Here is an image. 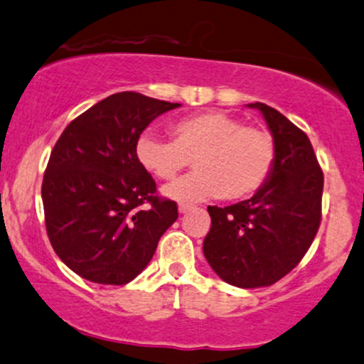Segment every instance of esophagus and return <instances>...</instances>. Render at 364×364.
<instances>
[{
	"mask_svg": "<svg viewBox=\"0 0 364 364\" xmlns=\"http://www.w3.org/2000/svg\"><path fill=\"white\" fill-rule=\"evenodd\" d=\"M193 208H194V206L189 205V203H181V205H178V212H181V213H187L189 210H193Z\"/></svg>",
	"mask_w": 364,
	"mask_h": 364,
	"instance_id": "esophagus-1",
	"label": "esophagus"
}]
</instances>
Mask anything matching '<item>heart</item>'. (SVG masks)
Listing matches in <instances>:
<instances>
[{
	"label": "heart",
	"mask_w": 364,
	"mask_h": 364,
	"mask_svg": "<svg viewBox=\"0 0 364 364\" xmlns=\"http://www.w3.org/2000/svg\"><path fill=\"white\" fill-rule=\"evenodd\" d=\"M173 140L144 132L136 139L139 165L159 181H173L191 165L196 170L165 189L177 201L220 196L250 198L265 186L276 163V142L267 130L246 124L236 116L208 111L175 121Z\"/></svg>",
	"instance_id": "1"
}]
</instances>
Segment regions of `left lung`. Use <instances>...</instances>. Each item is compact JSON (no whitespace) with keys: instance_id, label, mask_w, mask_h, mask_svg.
<instances>
[{"instance_id":"left-lung-1","label":"left lung","mask_w":364,"mask_h":364,"mask_svg":"<svg viewBox=\"0 0 364 364\" xmlns=\"http://www.w3.org/2000/svg\"><path fill=\"white\" fill-rule=\"evenodd\" d=\"M276 142L271 177L255 196L208 206L212 228L203 252L225 283L271 287L304 259L321 224L323 170L309 136L279 111L255 102Z\"/></svg>"}]
</instances>
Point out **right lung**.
Here are the masks:
<instances>
[{
  "mask_svg": "<svg viewBox=\"0 0 364 364\" xmlns=\"http://www.w3.org/2000/svg\"><path fill=\"white\" fill-rule=\"evenodd\" d=\"M181 104L121 92L65 127L50 154L41 198L58 259L99 284H127L149 264L177 220V203L158 196L135 144L152 119Z\"/></svg>",
  "mask_w": 364,
  "mask_h": 364,
  "instance_id": "right-lung-1",
  "label": "right lung"
}]
</instances>
